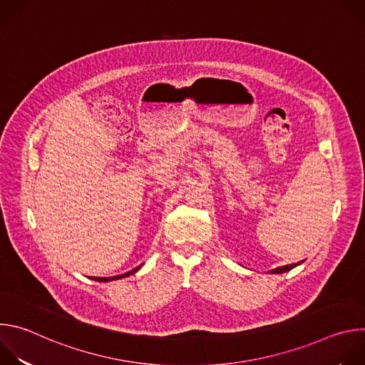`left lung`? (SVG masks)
I'll return each mask as SVG.
<instances>
[{"label": "left lung", "mask_w": 365, "mask_h": 365, "mask_svg": "<svg viewBox=\"0 0 365 365\" xmlns=\"http://www.w3.org/2000/svg\"><path fill=\"white\" fill-rule=\"evenodd\" d=\"M299 264H300V263H294V264H287V266H283V267H277V269L270 270V273H272V274H282V273H286V272L294 269V267L299 266Z\"/></svg>", "instance_id": "obj_1"}]
</instances>
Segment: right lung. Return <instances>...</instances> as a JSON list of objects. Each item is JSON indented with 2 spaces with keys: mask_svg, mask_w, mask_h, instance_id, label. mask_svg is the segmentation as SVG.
<instances>
[{
  "mask_svg": "<svg viewBox=\"0 0 365 365\" xmlns=\"http://www.w3.org/2000/svg\"><path fill=\"white\" fill-rule=\"evenodd\" d=\"M141 266H138V267H135V269H133L131 272H128V273H124V274H118V276H114V277H95L93 280H96V282H113V280H118V279H123V277H127V276H131V274H134L135 272H138V269H140Z\"/></svg>",
  "mask_w": 365,
  "mask_h": 365,
  "instance_id": "1",
  "label": "right lung"
}]
</instances>
